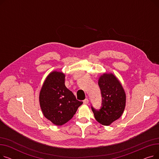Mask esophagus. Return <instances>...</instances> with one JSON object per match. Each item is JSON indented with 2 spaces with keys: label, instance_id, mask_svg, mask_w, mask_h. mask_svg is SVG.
Masks as SVG:
<instances>
[{
  "label": "esophagus",
  "instance_id": "1",
  "mask_svg": "<svg viewBox=\"0 0 159 159\" xmlns=\"http://www.w3.org/2000/svg\"><path fill=\"white\" fill-rule=\"evenodd\" d=\"M83 102H84V104H88V102H89L88 99V98H85V99L84 100V101H83Z\"/></svg>",
  "mask_w": 159,
  "mask_h": 159
}]
</instances>
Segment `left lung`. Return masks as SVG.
<instances>
[{"label": "left lung", "instance_id": "obj_1", "mask_svg": "<svg viewBox=\"0 0 159 159\" xmlns=\"http://www.w3.org/2000/svg\"><path fill=\"white\" fill-rule=\"evenodd\" d=\"M98 84L101 91L102 106L97 110L91 106L95 118L104 126L119 119L126 106V94L119 81L111 73L103 74Z\"/></svg>", "mask_w": 159, "mask_h": 159}]
</instances>
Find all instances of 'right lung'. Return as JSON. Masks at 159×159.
Here are the masks:
<instances>
[{"label":"right lung","mask_w":159,"mask_h":159,"mask_svg":"<svg viewBox=\"0 0 159 159\" xmlns=\"http://www.w3.org/2000/svg\"><path fill=\"white\" fill-rule=\"evenodd\" d=\"M42 111L46 119L61 126L72 119L83 103L65 86V75L53 71L47 77L39 95Z\"/></svg>","instance_id":"obj_1"}]
</instances>
